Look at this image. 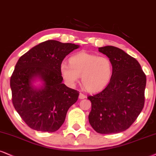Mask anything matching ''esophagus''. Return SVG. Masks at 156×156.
<instances>
[{
	"label": "esophagus",
	"instance_id": "1",
	"mask_svg": "<svg viewBox=\"0 0 156 156\" xmlns=\"http://www.w3.org/2000/svg\"><path fill=\"white\" fill-rule=\"evenodd\" d=\"M86 98V95H84L83 93H80V95H79V98L80 99H84Z\"/></svg>",
	"mask_w": 156,
	"mask_h": 156
}]
</instances>
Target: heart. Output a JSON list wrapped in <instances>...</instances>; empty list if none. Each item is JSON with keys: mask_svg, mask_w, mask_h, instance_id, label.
<instances>
[{"mask_svg": "<svg viewBox=\"0 0 156 156\" xmlns=\"http://www.w3.org/2000/svg\"><path fill=\"white\" fill-rule=\"evenodd\" d=\"M70 64L62 63L60 72L69 85H74L82 76V83L89 93L105 89L111 81L113 74L112 61L106 56L80 52L69 59Z\"/></svg>", "mask_w": 156, "mask_h": 156, "instance_id": "heart-1", "label": "heart"}]
</instances>
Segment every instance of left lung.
<instances>
[{"label": "left lung", "instance_id": "1", "mask_svg": "<svg viewBox=\"0 0 156 156\" xmlns=\"http://www.w3.org/2000/svg\"><path fill=\"white\" fill-rule=\"evenodd\" d=\"M112 61L113 74L105 89L87 99L92 108L89 122L100 134L119 133L133 124L145 103L146 76L139 62L114 46L99 48Z\"/></svg>", "mask_w": 156, "mask_h": 156}]
</instances>
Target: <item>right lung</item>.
Instances as JSON below:
<instances>
[{
    "instance_id": "obj_1",
    "label": "right lung",
    "mask_w": 156,
    "mask_h": 156,
    "mask_svg": "<svg viewBox=\"0 0 156 156\" xmlns=\"http://www.w3.org/2000/svg\"><path fill=\"white\" fill-rule=\"evenodd\" d=\"M80 45L47 40L34 46L17 61L11 76L12 102L22 120L32 129L53 132L61 127L79 92L62 83L60 65ZM38 79L42 85L35 87Z\"/></svg>"
}]
</instances>
